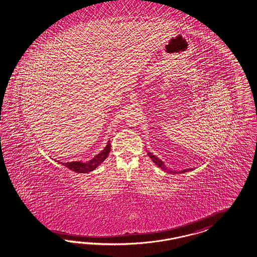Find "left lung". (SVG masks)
Segmentation results:
<instances>
[{
  "mask_svg": "<svg viewBox=\"0 0 257 257\" xmlns=\"http://www.w3.org/2000/svg\"><path fill=\"white\" fill-rule=\"evenodd\" d=\"M148 155L152 158L153 162L156 164V166H158L160 168H162L164 171H166L167 173L170 174H181V173H185V172H188V171H191V170H193V168H189V169H184V170H182V171H179V172H176V171H172V170H170V169H168L167 167H166V165L164 164V162H162L161 160L158 159L155 155H153L151 153H148Z\"/></svg>",
  "mask_w": 257,
  "mask_h": 257,
  "instance_id": "1",
  "label": "left lung"
}]
</instances>
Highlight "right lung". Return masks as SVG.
I'll return each mask as SVG.
<instances>
[{
  "mask_svg": "<svg viewBox=\"0 0 257 257\" xmlns=\"http://www.w3.org/2000/svg\"><path fill=\"white\" fill-rule=\"evenodd\" d=\"M109 153H110V143L108 142L104 150L88 163H81V162H70V163L59 162V163L62 164L64 167H68L72 171H75L77 173H88L94 170L100 164H102L105 158L108 156Z\"/></svg>",
  "mask_w": 257,
  "mask_h": 257,
  "instance_id": "right-lung-1",
  "label": "right lung"
}]
</instances>
